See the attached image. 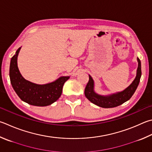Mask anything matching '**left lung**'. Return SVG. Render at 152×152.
I'll return each mask as SVG.
<instances>
[{"label": "left lung", "instance_id": "obj_1", "mask_svg": "<svg viewBox=\"0 0 152 152\" xmlns=\"http://www.w3.org/2000/svg\"><path fill=\"white\" fill-rule=\"evenodd\" d=\"M137 62H138V67H137L136 78L133 82L122 92L107 96L98 95L94 91V81L92 77L89 75V81L84 90L86 97L92 103L100 107H104V108L116 107L129 100L137 89L142 76L141 62L138 58H137Z\"/></svg>", "mask_w": 152, "mask_h": 152}]
</instances>
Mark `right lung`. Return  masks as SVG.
<instances>
[{
  "label": "right lung",
  "mask_w": 152,
  "mask_h": 152,
  "mask_svg": "<svg viewBox=\"0 0 152 152\" xmlns=\"http://www.w3.org/2000/svg\"><path fill=\"white\" fill-rule=\"evenodd\" d=\"M19 48L10 60L9 76L13 89L22 100L36 106H46L54 103L62 94V88L70 76H62L51 83L34 84L22 76L17 66Z\"/></svg>",
  "instance_id": "1"
}]
</instances>
